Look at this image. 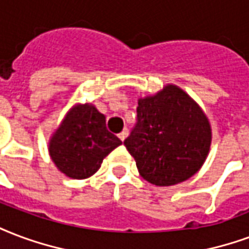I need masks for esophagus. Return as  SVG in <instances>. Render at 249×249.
I'll return each instance as SVG.
<instances>
[{"label":"esophagus","mask_w":249,"mask_h":249,"mask_svg":"<svg viewBox=\"0 0 249 249\" xmlns=\"http://www.w3.org/2000/svg\"><path fill=\"white\" fill-rule=\"evenodd\" d=\"M126 137H128V129H124L123 132H121V133L119 134V139L121 140V141H124Z\"/></svg>","instance_id":"obj_1"}]
</instances>
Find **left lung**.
<instances>
[{"label":"left lung","mask_w":249,"mask_h":249,"mask_svg":"<svg viewBox=\"0 0 249 249\" xmlns=\"http://www.w3.org/2000/svg\"><path fill=\"white\" fill-rule=\"evenodd\" d=\"M211 125L196 101L174 84L140 97L137 124L124 145L140 176L156 186H171L199 171L209 156Z\"/></svg>","instance_id":"left-lung-1"}]
</instances>
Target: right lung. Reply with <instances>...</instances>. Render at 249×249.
I'll use <instances>...</instances> for the list:
<instances>
[{
	"label": "right lung",
	"mask_w": 249,
	"mask_h": 249,
	"mask_svg": "<svg viewBox=\"0 0 249 249\" xmlns=\"http://www.w3.org/2000/svg\"><path fill=\"white\" fill-rule=\"evenodd\" d=\"M121 145L108 132L106 116L89 103L75 104L51 134L49 154L55 166L72 179H86L100 169L103 160Z\"/></svg>",
	"instance_id": "add662e5"
}]
</instances>
